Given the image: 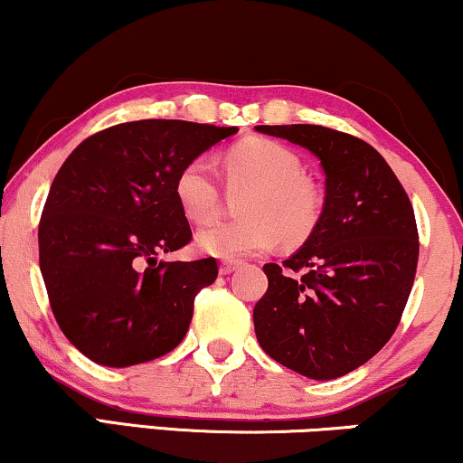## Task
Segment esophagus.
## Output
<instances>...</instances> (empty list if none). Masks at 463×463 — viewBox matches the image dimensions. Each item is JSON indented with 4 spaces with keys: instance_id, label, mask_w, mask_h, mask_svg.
<instances>
[{
    "instance_id": "obj_1",
    "label": "esophagus",
    "mask_w": 463,
    "mask_h": 463,
    "mask_svg": "<svg viewBox=\"0 0 463 463\" xmlns=\"http://www.w3.org/2000/svg\"><path fill=\"white\" fill-rule=\"evenodd\" d=\"M241 268V261H232V260H222L221 261V275H232L233 270H238Z\"/></svg>"
}]
</instances>
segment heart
<instances>
[{
  "instance_id": "b5f03b06",
  "label": "heart",
  "mask_w": 463,
  "mask_h": 463,
  "mask_svg": "<svg viewBox=\"0 0 463 463\" xmlns=\"http://www.w3.org/2000/svg\"><path fill=\"white\" fill-rule=\"evenodd\" d=\"M227 180L249 184L241 199L236 221H216L197 232L202 253L222 260H238L264 253L281 238L294 244L305 241L317 225L322 195L302 174L298 154L264 137H253L233 146L225 158ZM175 199L182 213L195 222L210 221L219 210L221 193L213 161L197 156L175 175Z\"/></svg>"
}]
</instances>
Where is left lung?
<instances>
[{
	"label": "left lung",
	"mask_w": 463,
	"mask_h": 463,
	"mask_svg": "<svg viewBox=\"0 0 463 463\" xmlns=\"http://www.w3.org/2000/svg\"><path fill=\"white\" fill-rule=\"evenodd\" d=\"M316 154L326 197L307 242L253 309L268 356L311 380H335L375 356L406 309L419 261L412 203L367 141L316 124L255 127Z\"/></svg>",
	"instance_id": "8db88e82"
}]
</instances>
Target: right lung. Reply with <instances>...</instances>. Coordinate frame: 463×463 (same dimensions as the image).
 Instances as JSON below:
<instances>
[{
    "mask_svg": "<svg viewBox=\"0 0 463 463\" xmlns=\"http://www.w3.org/2000/svg\"><path fill=\"white\" fill-rule=\"evenodd\" d=\"M236 127L139 119L79 144L57 171L38 225L40 272L66 339L90 361L130 367L180 345L214 258L165 261L193 233L175 175Z\"/></svg>",
    "mask_w": 463,
    "mask_h": 463,
    "instance_id": "right-lung-1",
    "label": "right lung"
}]
</instances>
